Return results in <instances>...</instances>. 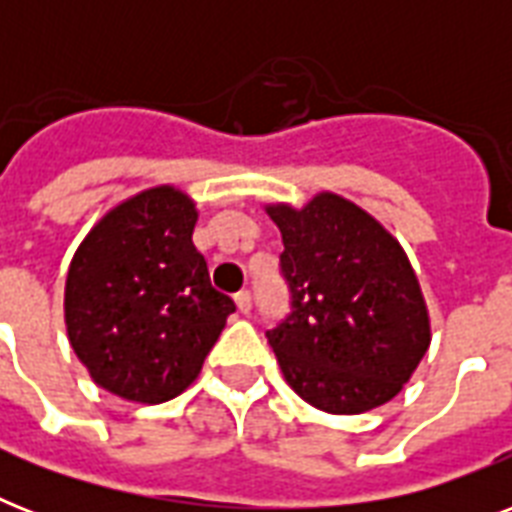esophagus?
Returning a JSON list of instances; mask_svg holds the SVG:
<instances>
[{"instance_id": "obj_1", "label": "esophagus", "mask_w": 512, "mask_h": 512, "mask_svg": "<svg viewBox=\"0 0 512 512\" xmlns=\"http://www.w3.org/2000/svg\"><path fill=\"white\" fill-rule=\"evenodd\" d=\"M233 300H236V308H239V313L252 311V295H249L247 289H241L239 295L233 297Z\"/></svg>"}]
</instances>
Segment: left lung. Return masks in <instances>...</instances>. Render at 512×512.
Segmentation results:
<instances>
[{
  "label": "left lung",
  "mask_w": 512,
  "mask_h": 512,
  "mask_svg": "<svg viewBox=\"0 0 512 512\" xmlns=\"http://www.w3.org/2000/svg\"><path fill=\"white\" fill-rule=\"evenodd\" d=\"M281 231L289 313L265 332L297 396L358 414L396 396L430 345L420 284L404 249L335 193L268 207Z\"/></svg>",
  "instance_id": "obj_1"
}]
</instances>
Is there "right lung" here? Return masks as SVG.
<instances>
[{"mask_svg":"<svg viewBox=\"0 0 512 512\" xmlns=\"http://www.w3.org/2000/svg\"><path fill=\"white\" fill-rule=\"evenodd\" d=\"M193 225V201L162 185L111 209L76 249L66 279L68 340L114 396L162 404L183 393L236 311L209 284Z\"/></svg>","mask_w":512,"mask_h":512,"instance_id":"obj_1","label":"right lung"}]
</instances>
